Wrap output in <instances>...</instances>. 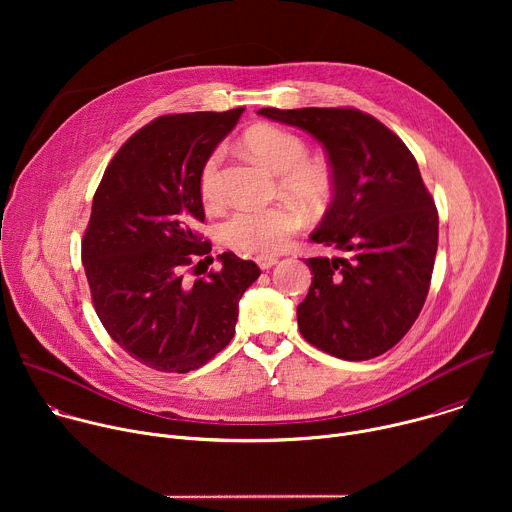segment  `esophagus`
<instances>
[{"instance_id": "obj_1", "label": "esophagus", "mask_w": 512, "mask_h": 512, "mask_svg": "<svg viewBox=\"0 0 512 512\" xmlns=\"http://www.w3.org/2000/svg\"><path fill=\"white\" fill-rule=\"evenodd\" d=\"M255 261H257V265H259L261 269H271L273 265H277V257H267V255H261V257H257Z\"/></svg>"}]
</instances>
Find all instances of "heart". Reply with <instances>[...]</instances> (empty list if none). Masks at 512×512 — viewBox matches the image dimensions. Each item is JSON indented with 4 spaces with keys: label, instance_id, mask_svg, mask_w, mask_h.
<instances>
[{
    "label": "heart",
    "instance_id": "heart-1",
    "mask_svg": "<svg viewBox=\"0 0 512 512\" xmlns=\"http://www.w3.org/2000/svg\"><path fill=\"white\" fill-rule=\"evenodd\" d=\"M245 148L271 172L279 174V190L310 210L322 208L334 190V176L326 162L312 160L308 143L277 125L251 127L243 137ZM225 152L216 148L200 168L198 186L206 204L223 196L221 166ZM302 227L298 210L285 204L267 208H241L223 223L221 235L229 247L247 255H271L281 251Z\"/></svg>",
    "mask_w": 512,
    "mask_h": 512
}]
</instances>
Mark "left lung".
<instances>
[{"label": "left lung", "instance_id": "left-lung-1", "mask_svg": "<svg viewBox=\"0 0 512 512\" xmlns=\"http://www.w3.org/2000/svg\"><path fill=\"white\" fill-rule=\"evenodd\" d=\"M314 135L328 154L334 198L314 243L342 257H312L298 306L302 336L344 360L393 348L417 320L437 253V210L407 145L373 115L350 107L259 109Z\"/></svg>", "mask_w": 512, "mask_h": 512}]
</instances>
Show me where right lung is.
I'll return each mask as SVG.
<instances>
[{
  "mask_svg": "<svg viewBox=\"0 0 512 512\" xmlns=\"http://www.w3.org/2000/svg\"><path fill=\"white\" fill-rule=\"evenodd\" d=\"M243 111L154 119L121 145L93 196L83 265L95 312L154 371L190 373L221 352L235 334L239 300L261 273L227 251L218 271L194 281L184 275L210 253L196 233L204 223L200 168Z\"/></svg>",
  "mask_w": 512,
  "mask_h": 512,
  "instance_id": "right-lung-1",
  "label": "right lung"
}]
</instances>
